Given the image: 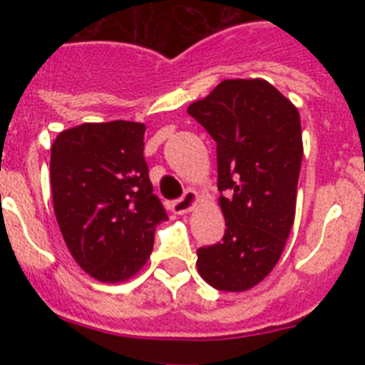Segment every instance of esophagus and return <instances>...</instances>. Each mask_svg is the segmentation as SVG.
Masks as SVG:
<instances>
[{
    "instance_id": "1",
    "label": "esophagus",
    "mask_w": 365,
    "mask_h": 365,
    "mask_svg": "<svg viewBox=\"0 0 365 365\" xmlns=\"http://www.w3.org/2000/svg\"><path fill=\"white\" fill-rule=\"evenodd\" d=\"M195 202H197V193L193 192V190H186V192L182 193V197L177 199L175 202H172V212L173 214H179V215L188 214Z\"/></svg>"
}]
</instances>
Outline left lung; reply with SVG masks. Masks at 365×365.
<instances>
[{
    "instance_id": "8db88e82",
    "label": "left lung",
    "mask_w": 365,
    "mask_h": 365,
    "mask_svg": "<svg viewBox=\"0 0 365 365\" xmlns=\"http://www.w3.org/2000/svg\"><path fill=\"white\" fill-rule=\"evenodd\" d=\"M192 115L217 144L219 205L227 230L197 250L201 278L241 292L269 276L296 214L303 144L299 113L265 80H225Z\"/></svg>"
}]
</instances>
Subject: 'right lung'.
Wrapping results in <instances>:
<instances>
[{
    "instance_id": "obj_1",
    "label": "right lung",
    "mask_w": 365,
    "mask_h": 365,
    "mask_svg": "<svg viewBox=\"0 0 365 365\" xmlns=\"http://www.w3.org/2000/svg\"><path fill=\"white\" fill-rule=\"evenodd\" d=\"M140 122L82 124L51 148L54 214L74 261L104 283L130 279L153 250L166 221L144 160Z\"/></svg>"
}]
</instances>
